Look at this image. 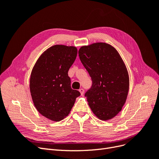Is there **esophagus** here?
<instances>
[{"label": "esophagus", "mask_w": 159, "mask_h": 159, "mask_svg": "<svg viewBox=\"0 0 159 159\" xmlns=\"http://www.w3.org/2000/svg\"><path fill=\"white\" fill-rule=\"evenodd\" d=\"M79 91H80V92L81 93V95H83L84 93V89L83 88H81V89H79Z\"/></svg>", "instance_id": "1"}]
</instances>
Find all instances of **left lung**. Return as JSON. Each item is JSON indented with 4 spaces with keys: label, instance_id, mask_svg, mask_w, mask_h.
<instances>
[{
    "label": "left lung",
    "instance_id": "1",
    "mask_svg": "<svg viewBox=\"0 0 159 159\" xmlns=\"http://www.w3.org/2000/svg\"><path fill=\"white\" fill-rule=\"evenodd\" d=\"M78 54L92 80L85 93L91 109L101 120L112 119L121 111L128 95L125 65L117 51L106 43L82 46Z\"/></svg>",
    "mask_w": 159,
    "mask_h": 159
}]
</instances>
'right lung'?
Returning <instances> with one entry per match:
<instances>
[{
    "mask_svg": "<svg viewBox=\"0 0 159 159\" xmlns=\"http://www.w3.org/2000/svg\"><path fill=\"white\" fill-rule=\"evenodd\" d=\"M74 46L55 45L46 50L32 69L30 89L38 111L54 121L68 116L81 95L71 88L68 70L76 58Z\"/></svg>",
    "mask_w": 159,
    "mask_h": 159,
    "instance_id": "right-lung-1",
    "label": "right lung"
}]
</instances>
